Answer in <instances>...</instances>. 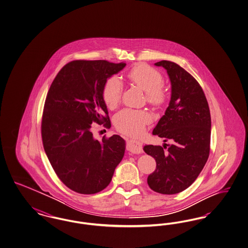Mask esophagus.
<instances>
[{"mask_svg":"<svg viewBox=\"0 0 248 248\" xmlns=\"http://www.w3.org/2000/svg\"><path fill=\"white\" fill-rule=\"evenodd\" d=\"M127 150L133 154H141L143 152L142 144L140 142L131 140L127 143Z\"/></svg>","mask_w":248,"mask_h":248,"instance_id":"34e87169","label":"esophagus"}]
</instances>
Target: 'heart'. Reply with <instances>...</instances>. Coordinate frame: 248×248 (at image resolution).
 Listing matches in <instances>:
<instances>
[{
  "instance_id": "obj_1",
  "label": "heart",
  "mask_w": 248,
  "mask_h": 248,
  "mask_svg": "<svg viewBox=\"0 0 248 248\" xmlns=\"http://www.w3.org/2000/svg\"><path fill=\"white\" fill-rule=\"evenodd\" d=\"M127 78L145 92L146 100L150 105L160 106L165 104L166 93L162 86L164 78L155 69L140 63L128 72ZM122 93L123 83L117 76L107 79L103 88V99L109 109H114L119 105ZM151 120L152 116L147 111L125 108L115 115L114 124L125 135H139Z\"/></svg>"
}]
</instances>
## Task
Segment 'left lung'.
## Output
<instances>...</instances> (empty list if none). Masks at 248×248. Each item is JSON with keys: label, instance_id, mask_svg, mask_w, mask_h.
<instances>
[{"label": "left lung", "instance_id": "1", "mask_svg": "<svg viewBox=\"0 0 248 248\" xmlns=\"http://www.w3.org/2000/svg\"><path fill=\"white\" fill-rule=\"evenodd\" d=\"M171 81V100L153 135L172 144L145 145L155 159L156 169L147 178L149 187L163 195H174L189 187L203 170L210 152L211 115L202 87L177 63L161 61Z\"/></svg>", "mask_w": 248, "mask_h": 248}]
</instances>
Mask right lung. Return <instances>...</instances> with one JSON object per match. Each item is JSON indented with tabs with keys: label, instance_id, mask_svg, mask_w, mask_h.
<instances>
[{
	"label": "right lung",
	"instance_id": "1",
	"mask_svg": "<svg viewBox=\"0 0 248 248\" xmlns=\"http://www.w3.org/2000/svg\"><path fill=\"white\" fill-rule=\"evenodd\" d=\"M125 62L72 61L54 78L45 99L42 139L46 155L68 188L83 195L104 190L124 157L125 142L113 135L93 138V124L111 127L103 88Z\"/></svg>",
	"mask_w": 248,
	"mask_h": 248
}]
</instances>
